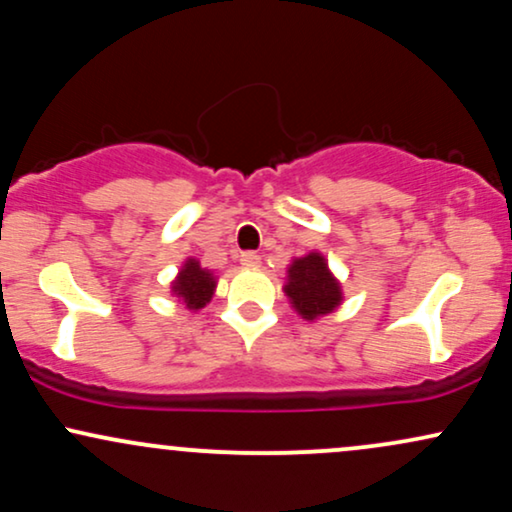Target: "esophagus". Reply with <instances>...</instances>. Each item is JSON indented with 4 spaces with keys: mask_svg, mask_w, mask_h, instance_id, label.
Masks as SVG:
<instances>
[{
    "mask_svg": "<svg viewBox=\"0 0 512 512\" xmlns=\"http://www.w3.org/2000/svg\"><path fill=\"white\" fill-rule=\"evenodd\" d=\"M260 260H262V257L257 255V252H243V255H240V264H243V267H248V269L260 267Z\"/></svg>",
    "mask_w": 512,
    "mask_h": 512,
    "instance_id": "1",
    "label": "esophagus"
}]
</instances>
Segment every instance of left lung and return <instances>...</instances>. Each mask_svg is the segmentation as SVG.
<instances>
[{
  "mask_svg": "<svg viewBox=\"0 0 512 512\" xmlns=\"http://www.w3.org/2000/svg\"><path fill=\"white\" fill-rule=\"evenodd\" d=\"M284 291L296 313L305 320L332 313L342 303V286L332 276L320 252H310L293 260Z\"/></svg>",
  "mask_w": 512,
  "mask_h": 512,
  "instance_id": "obj_1",
  "label": "left lung"
}]
</instances>
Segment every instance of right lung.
Here are the masks:
<instances>
[{
  "label": "right lung",
  "mask_w": 512,
  "mask_h": 512,
  "mask_svg": "<svg viewBox=\"0 0 512 512\" xmlns=\"http://www.w3.org/2000/svg\"><path fill=\"white\" fill-rule=\"evenodd\" d=\"M178 301L185 303V308L199 310L211 301L216 289V279L209 269L199 267L197 260H187L182 264L180 274L175 276L173 286H170Z\"/></svg>",
  "instance_id": "right-lung-1"
}]
</instances>
